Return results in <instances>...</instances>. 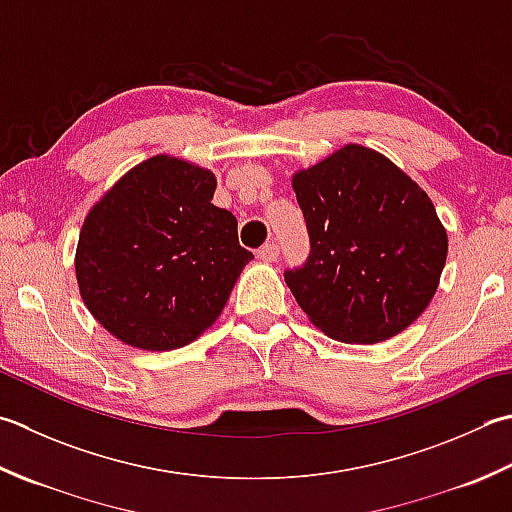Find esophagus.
I'll return each mask as SVG.
<instances>
[{
  "label": "esophagus",
  "instance_id": "obj_1",
  "mask_svg": "<svg viewBox=\"0 0 512 512\" xmlns=\"http://www.w3.org/2000/svg\"><path fill=\"white\" fill-rule=\"evenodd\" d=\"M257 257L262 259V262H275L279 257V246L277 244H264L262 248L257 250Z\"/></svg>",
  "mask_w": 512,
  "mask_h": 512
}]
</instances>
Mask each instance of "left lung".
<instances>
[{
  "mask_svg": "<svg viewBox=\"0 0 512 512\" xmlns=\"http://www.w3.org/2000/svg\"><path fill=\"white\" fill-rule=\"evenodd\" d=\"M310 235L286 284L322 333L377 344L406 330L435 297L448 235L426 190L373 148L346 144L297 170Z\"/></svg>",
  "mask_w": 512,
  "mask_h": 512,
  "instance_id": "1",
  "label": "left lung"
}]
</instances>
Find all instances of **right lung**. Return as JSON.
I'll list each match as a JSON object with an SVG mask.
<instances>
[{
    "label": "right lung",
    "instance_id": "right-lung-1",
    "mask_svg": "<svg viewBox=\"0 0 512 512\" xmlns=\"http://www.w3.org/2000/svg\"><path fill=\"white\" fill-rule=\"evenodd\" d=\"M208 168L155 155L130 168L88 210L75 275L86 308L133 348H182L215 324L253 259L237 219L210 204Z\"/></svg>",
    "mask_w": 512,
    "mask_h": 512
}]
</instances>
